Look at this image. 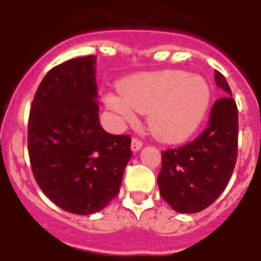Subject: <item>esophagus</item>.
<instances>
[{"instance_id": "1", "label": "esophagus", "mask_w": 261, "mask_h": 261, "mask_svg": "<svg viewBox=\"0 0 261 261\" xmlns=\"http://www.w3.org/2000/svg\"><path fill=\"white\" fill-rule=\"evenodd\" d=\"M130 147H132L133 151L140 150V149H141V147H142V141H141V140H140V138L133 137L132 138V145H130Z\"/></svg>"}]
</instances>
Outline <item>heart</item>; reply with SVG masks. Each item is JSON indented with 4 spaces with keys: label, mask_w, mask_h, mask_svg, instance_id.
<instances>
[{
    "label": "heart",
    "mask_w": 261,
    "mask_h": 261,
    "mask_svg": "<svg viewBox=\"0 0 261 261\" xmlns=\"http://www.w3.org/2000/svg\"><path fill=\"white\" fill-rule=\"evenodd\" d=\"M211 98V86L200 75L163 70L132 78L124 93L108 96L107 106L129 123H135L140 112H150L151 133L162 141L175 142L197 129Z\"/></svg>",
    "instance_id": "heart-1"
}]
</instances>
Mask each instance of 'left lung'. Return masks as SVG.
Here are the masks:
<instances>
[{
    "label": "left lung",
    "mask_w": 261,
    "mask_h": 261,
    "mask_svg": "<svg viewBox=\"0 0 261 261\" xmlns=\"http://www.w3.org/2000/svg\"><path fill=\"white\" fill-rule=\"evenodd\" d=\"M214 78L225 96L212 106L201 135L162 151L159 192L179 213H197L213 204L229 184L237 163L238 108L226 78L218 70Z\"/></svg>",
    "instance_id": "1"
}]
</instances>
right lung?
Returning <instances> with one entry per match:
<instances>
[{
  "label": "right lung",
  "instance_id": "add662e5",
  "mask_svg": "<svg viewBox=\"0 0 261 261\" xmlns=\"http://www.w3.org/2000/svg\"><path fill=\"white\" fill-rule=\"evenodd\" d=\"M95 61L90 55L50 69L30 108L32 174L47 197L74 214L107 206L132 156L130 136L111 135L99 123Z\"/></svg>",
  "mask_w": 261,
  "mask_h": 261
}]
</instances>
